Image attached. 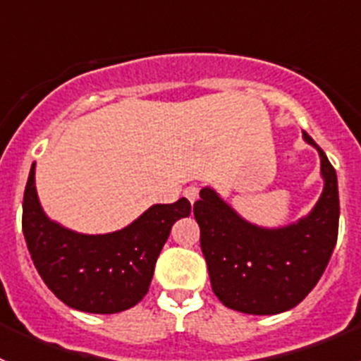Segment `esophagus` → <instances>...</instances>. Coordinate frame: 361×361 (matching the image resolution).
Listing matches in <instances>:
<instances>
[{"instance_id":"1","label":"esophagus","mask_w":361,"mask_h":361,"mask_svg":"<svg viewBox=\"0 0 361 361\" xmlns=\"http://www.w3.org/2000/svg\"><path fill=\"white\" fill-rule=\"evenodd\" d=\"M199 186H195V184H191V186H188L186 190H184V197H186L188 200H190L191 204L195 202L197 199H199Z\"/></svg>"}]
</instances>
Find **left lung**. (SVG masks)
<instances>
[{"label": "left lung", "mask_w": 361, "mask_h": 361, "mask_svg": "<svg viewBox=\"0 0 361 361\" xmlns=\"http://www.w3.org/2000/svg\"><path fill=\"white\" fill-rule=\"evenodd\" d=\"M304 141L320 155L324 190L314 208L293 224H253L209 186L193 204L213 293L226 307L245 314L289 311L311 293L329 264L340 219L336 171L305 132Z\"/></svg>", "instance_id": "left-lung-1"}]
</instances>
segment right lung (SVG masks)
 <instances>
[{
    "label": "right lung",
    "instance_id": "1",
    "mask_svg": "<svg viewBox=\"0 0 361 361\" xmlns=\"http://www.w3.org/2000/svg\"><path fill=\"white\" fill-rule=\"evenodd\" d=\"M191 213L188 199L153 204L132 224L104 235H86L54 222L36 190V162L23 197V235L37 273L68 307L114 314L139 304L171 226Z\"/></svg>",
    "mask_w": 361,
    "mask_h": 361
}]
</instances>
